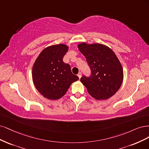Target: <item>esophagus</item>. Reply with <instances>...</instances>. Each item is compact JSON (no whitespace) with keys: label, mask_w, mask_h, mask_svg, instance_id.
<instances>
[{"label":"esophagus","mask_w":149,"mask_h":149,"mask_svg":"<svg viewBox=\"0 0 149 149\" xmlns=\"http://www.w3.org/2000/svg\"><path fill=\"white\" fill-rule=\"evenodd\" d=\"M78 77H79V79H80L81 78V72H79V74H78Z\"/></svg>","instance_id":"esophagus-1"}]
</instances>
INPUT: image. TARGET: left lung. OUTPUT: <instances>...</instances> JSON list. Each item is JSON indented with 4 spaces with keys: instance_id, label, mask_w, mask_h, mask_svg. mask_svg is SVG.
Segmentation results:
<instances>
[{
    "instance_id": "left-lung-1",
    "label": "left lung",
    "mask_w": 149,
    "mask_h": 149,
    "mask_svg": "<svg viewBox=\"0 0 149 149\" xmlns=\"http://www.w3.org/2000/svg\"><path fill=\"white\" fill-rule=\"evenodd\" d=\"M77 46L92 72L89 77L83 76L81 82L95 100L111 98L121 87L124 77L123 67L118 57L108 46L100 43L83 42Z\"/></svg>"
}]
</instances>
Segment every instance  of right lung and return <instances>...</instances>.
<instances>
[{"instance_id": "add662e5", "label": "right lung", "mask_w": 149, "mask_h": 149, "mask_svg": "<svg viewBox=\"0 0 149 149\" xmlns=\"http://www.w3.org/2000/svg\"><path fill=\"white\" fill-rule=\"evenodd\" d=\"M69 46L64 44L46 47L38 56L32 68V79L36 88L45 98L56 100L66 93L71 84L79 80L70 67L62 59Z\"/></svg>"}]
</instances>
